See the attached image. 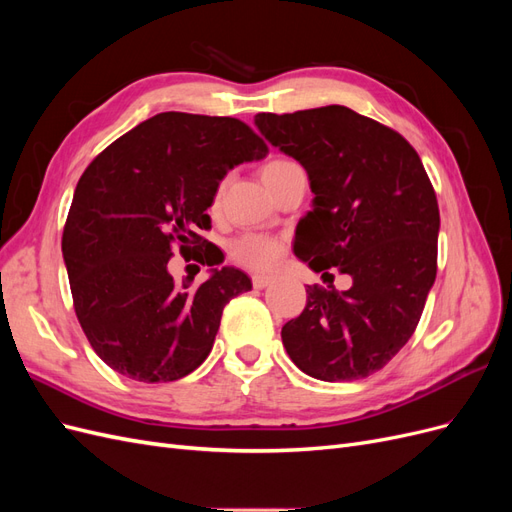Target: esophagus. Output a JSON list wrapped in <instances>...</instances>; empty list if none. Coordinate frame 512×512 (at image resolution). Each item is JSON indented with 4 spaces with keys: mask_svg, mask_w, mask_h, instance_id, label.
<instances>
[{
    "mask_svg": "<svg viewBox=\"0 0 512 512\" xmlns=\"http://www.w3.org/2000/svg\"><path fill=\"white\" fill-rule=\"evenodd\" d=\"M252 284H254V288L262 290V288H267L269 284H273V277L271 275H252Z\"/></svg>",
    "mask_w": 512,
    "mask_h": 512,
    "instance_id": "1",
    "label": "esophagus"
}]
</instances>
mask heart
<instances>
[{
  "label": "heart",
  "instance_id": "heart-1",
  "mask_svg": "<svg viewBox=\"0 0 512 512\" xmlns=\"http://www.w3.org/2000/svg\"><path fill=\"white\" fill-rule=\"evenodd\" d=\"M294 166H299V164L290 158H273L265 164V168H262V179L267 181L271 177L282 175ZM222 188H224L222 183L215 188L211 207L220 205ZM284 250H286V245L282 239L271 237V235H262V232H245V235H241L239 239L230 243L228 256L232 262H237V265H241V267L254 269V271H269L277 265V262H280V258L284 256Z\"/></svg>",
  "mask_w": 512,
  "mask_h": 512
}]
</instances>
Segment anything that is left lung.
<instances>
[{
	"mask_svg": "<svg viewBox=\"0 0 512 512\" xmlns=\"http://www.w3.org/2000/svg\"><path fill=\"white\" fill-rule=\"evenodd\" d=\"M256 126L316 196L294 254L331 282L329 269L352 277L348 290L307 286L284 348L312 378H367L406 346L436 282L440 209L423 162L399 132L339 104L258 113Z\"/></svg>",
	"mask_w": 512,
	"mask_h": 512,
	"instance_id": "obj_1",
	"label": "left lung"
}]
</instances>
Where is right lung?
Instances as JSON below:
<instances>
[{
  "instance_id": "right-lung-1",
  "label": "right lung",
  "mask_w": 512,
  "mask_h": 512,
  "mask_svg": "<svg viewBox=\"0 0 512 512\" xmlns=\"http://www.w3.org/2000/svg\"><path fill=\"white\" fill-rule=\"evenodd\" d=\"M267 143L235 117L160 113L117 138L76 185L61 252L72 303L100 359L138 382H173L203 363L230 299L252 290L243 271L215 269L183 286L179 250L213 267L207 209L230 168L262 160ZM196 275V273H194Z\"/></svg>"
}]
</instances>
